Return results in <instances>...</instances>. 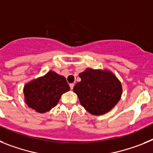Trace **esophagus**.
I'll list each match as a JSON object with an SVG mask.
<instances>
[{
	"mask_svg": "<svg viewBox=\"0 0 153 153\" xmlns=\"http://www.w3.org/2000/svg\"><path fill=\"white\" fill-rule=\"evenodd\" d=\"M74 86H75V84H73V83H71V84H70V88H71V90L74 88Z\"/></svg>",
	"mask_w": 153,
	"mask_h": 153,
	"instance_id": "obj_1",
	"label": "esophagus"
}]
</instances>
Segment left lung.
<instances>
[{
	"label": "left lung",
	"instance_id": "left-lung-1",
	"mask_svg": "<svg viewBox=\"0 0 153 153\" xmlns=\"http://www.w3.org/2000/svg\"><path fill=\"white\" fill-rule=\"evenodd\" d=\"M79 77L81 82L76 83L73 91L81 105L91 115L105 114L120 99L122 85L110 71L87 68L79 74Z\"/></svg>",
	"mask_w": 153,
	"mask_h": 153
}]
</instances>
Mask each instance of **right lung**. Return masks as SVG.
Listing matches in <instances>:
<instances>
[{"label":"right lung","mask_w":153,"mask_h":153,"mask_svg":"<svg viewBox=\"0 0 153 153\" xmlns=\"http://www.w3.org/2000/svg\"><path fill=\"white\" fill-rule=\"evenodd\" d=\"M70 90L66 78L50 71L24 87L26 104L37 112L45 113L56 106L62 94Z\"/></svg>","instance_id":"right-lung-1"}]
</instances>
